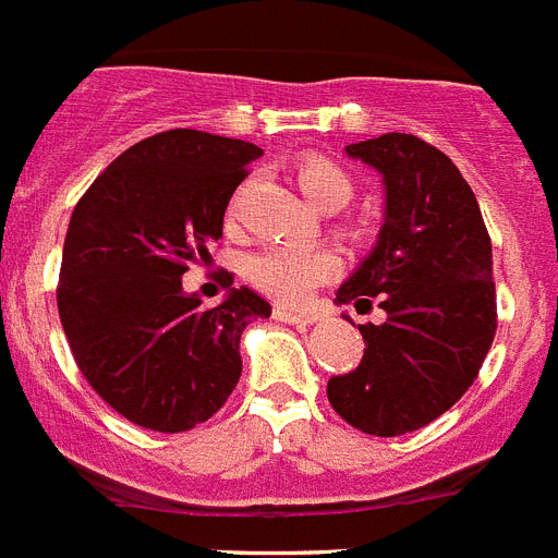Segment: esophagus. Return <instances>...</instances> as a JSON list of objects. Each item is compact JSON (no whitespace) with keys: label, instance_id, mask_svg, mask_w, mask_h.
Here are the masks:
<instances>
[{"label":"esophagus","instance_id":"obj_1","mask_svg":"<svg viewBox=\"0 0 558 558\" xmlns=\"http://www.w3.org/2000/svg\"><path fill=\"white\" fill-rule=\"evenodd\" d=\"M274 319L284 322V325H313V322H316V316H313V313H299V311H290V307L276 305Z\"/></svg>","mask_w":558,"mask_h":558}]
</instances>
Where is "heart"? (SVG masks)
<instances>
[{
    "mask_svg": "<svg viewBox=\"0 0 558 558\" xmlns=\"http://www.w3.org/2000/svg\"><path fill=\"white\" fill-rule=\"evenodd\" d=\"M293 179L299 191L322 210H339L351 202L353 179L344 168L325 156H305L293 165ZM245 187H239L230 199L228 216L236 219ZM339 270V256L328 247H268L251 256L245 265L247 282L265 296L282 305H302L313 290L325 284Z\"/></svg>",
    "mask_w": 558,
    "mask_h": 558,
    "instance_id": "obj_1",
    "label": "heart"
}]
</instances>
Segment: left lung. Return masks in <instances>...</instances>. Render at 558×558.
<instances>
[{
    "label": "left lung",
    "instance_id": "1",
    "mask_svg": "<svg viewBox=\"0 0 558 558\" xmlns=\"http://www.w3.org/2000/svg\"><path fill=\"white\" fill-rule=\"evenodd\" d=\"M385 179V225L339 305L388 313L359 325L365 356L328 381L333 411L371 436H402L450 411L496 336L494 251L471 185L413 133L344 147Z\"/></svg>",
    "mask_w": 558,
    "mask_h": 558
}]
</instances>
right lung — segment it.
Segmentation results:
<instances>
[{
    "instance_id": "add662e5",
    "label": "right lung",
    "mask_w": 558,
    "mask_h": 558,
    "mask_svg": "<svg viewBox=\"0 0 558 558\" xmlns=\"http://www.w3.org/2000/svg\"><path fill=\"white\" fill-rule=\"evenodd\" d=\"M259 156L253 142L191 128L156 133L113 159L73 207L59 319L87 385L133 425L182 434L207 422L236 388L242 330L270 316L247 288L216 307L182 290Z\"/></svg>"
}]
</instances>
